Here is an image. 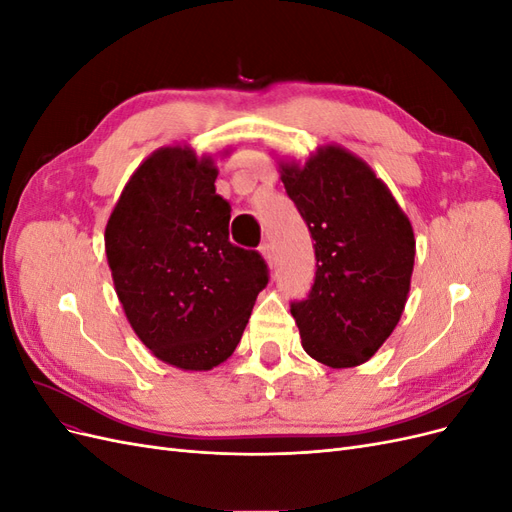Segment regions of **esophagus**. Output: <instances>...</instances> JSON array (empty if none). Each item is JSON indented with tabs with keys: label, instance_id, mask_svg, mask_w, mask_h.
Returning a JSON list of instances; mask_svg holds the SVG:
<instances>
[{
	"label": "esophagus",
	"instance_id": "34e87169",
	"mask_svg": "<svg viewBox=\"0 0 512 512\" xmlns=\"http://www.w3.org/2000/svg\"><path fill=\"white\" fill-rule=\"evenodd\" d=\"M258 252H260V256L267 260V265H273V247H271V243L269 241H265L262 243L260 247H258Z\"/></svg>",
	"mask_w": 512,
	"mask_h": 512
}]
</instances>
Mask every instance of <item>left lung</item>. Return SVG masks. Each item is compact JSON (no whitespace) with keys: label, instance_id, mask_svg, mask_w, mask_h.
<instances>
[{"label":"left lung","instance_id":"1","mask_svg":"<svg viewBox=\"0 0 512 512\" xmlns=\"http://www.w3.org/2000/svg\"><path fill=\"white\" fill-rule=\"evenodd\" d=\"M288 196L312 232L316 280L292 303L303 350L333 369L374 356L404 314L416 239L389 185L342 145L303 164L280 160Z\"/></svg>","mask_w":512,"mask_h":512}]
</instances>
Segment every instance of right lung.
Segmentation results:
<instances>
[{
  "label": "right lung",
  "instance_id": "1",
  "mask_svg": "<svg viewBox=\"0 0 512 512\" xmlns=\"http://www.w3.org/2000/svg\"><path fill=\"white\" fill-rule=\"evenodd\" d=\"M215 179L213 156L160 147L134 170L104 230L130 327L183 371H209L235 352L269 282L260 254L228 241L230 205Z\"/></svg>",
  "mask_w": 512,
  "mask_h": 512
}]
</instances>
